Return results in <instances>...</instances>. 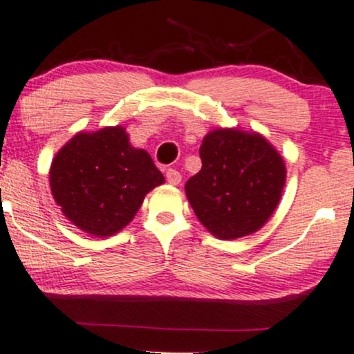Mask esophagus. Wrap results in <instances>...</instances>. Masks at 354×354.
I'll list each match as a JSON object with an SVG mask.
<instances>
[{
  "mask_svg": "<svg viewBox=\"0 0 354 354\" xmlns=\"http://www.w3.org/2000/svg\"><path fill=\"white\" fill-rule=\"evenodd\" d=\"M165 177H167V182H169V184H172V185L180 184V180H182L180 172H178V170H176V169H167Z\"/></svg>",
  "mask_w": 354,
  "mask_h": 354,
  "instance_id": "1",
  "label": "esophagus"
}]
</instances>
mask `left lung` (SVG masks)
Returning <instances> with one entry per match:
<instances>
[{"label": "left lung", "instance_id": "obj_1", "mask_svg": "<svg viewBox=\"0 0 354 354\" xmlns=\"http://www.w3.org/2000/svg\"><path fill=\"white\" fill-rule=\"evenodd\" d=\"M202 169L185 184V194L209 232L237 239L259 230L281 201L286 165L263 135L217 129L202 140Z\"/></svg>", "mask_w": 354, "mask_h": 354}]
</instances>
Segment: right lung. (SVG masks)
<instances>
[{"mask_svg": "<svg viewBox=\"0 0 354 354\" xmlns=\"http://www.w3.org/2000/svg\"><path fill=\"white\" fill-rule=\"evenodd\" d=\"M152 157L133 149L124 127L80 132L51 162L50 187L65 217L91 236H113L164 184Z\"/></svg>", "mask_w": 354, "mask_h": 354, "instance_id": "1", "label": "right lung"}]
</instances>
